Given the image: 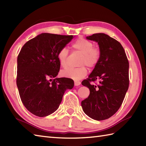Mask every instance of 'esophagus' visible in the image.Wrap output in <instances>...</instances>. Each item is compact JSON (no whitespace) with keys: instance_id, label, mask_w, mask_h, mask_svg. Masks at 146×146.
Masks as SVG:
<instances>
[{"instance_id":"1","label":"esophagus","mask_w":146,"mask_h":146,"mask_svg":"<svg viewBox=\"0 0 146 146\" xmlns=\"http://www.w3.org/2000/svg\"><path fill=\"white\" fill-rule=\"evenodd\" d=\"M80 82H79V81H75V86H78V85H80Z\"/></svg>"}]
</instances>
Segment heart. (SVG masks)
I'll use <instances>...</instances> for the list:
<instances>
[{
    "label": "heart",
    "instance_id": "b5f03b06",
    "mask_svg": "<svg viewBox=\"0 0 146 146\" xmlns=\"http://www.w3.org/2000/svg\"><path fill=\"white\" fill-rule=\"evenodd\" d=\"M71 47L73 51L82 54L79 62V65L82 66L63 70L61 75L65 78L77 81L84 78L87 74V68L85 66L93 68L97 64L100 58V51L97 48L94 47L92 42L85 38L78 39ZM68 50L66 48H61L58 52V59L61 67L63 68L68 67Z\"/></svg>",
    "mask_w": 146,
    "mask_h": 146
}]
</instances>
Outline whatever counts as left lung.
<instances>
[{"mask_svg": "<svg viewBox=\"0 0 146 146\" xmlns=\"http://www.w3.org/2000/svg\"><path fill=\"white\" fill-rule=\"evenodd\" d=\"M86 39L98 42L100 58L88 78L82 82L90 90L82 107L92 119L104 120L117 112L125 98L129 85V61L122 46L109 36L97 33ZM96 81L99 83L91 84Z\"/></svg>", "mask_w": 146, "mask_h": 146, "instance_id": "left-lung-1", "label": "left lung"}]
</instances>
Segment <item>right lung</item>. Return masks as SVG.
<instances>
[{"label":"right lung","instance_id":"obj_1","mask_svg":"<svg viewBox=\"0 0 146 146\" xmlns=\"http://www.w3.org/2000/svg\"><path fill=\"white\" fill-rule=\"evenodd\" d=\"M73 36L42 33L26 42L17 56L16 83L24 106L36 116H48L56 110L73 80L55 78L60 69L58 52Z\"/></svg>","mask_w":146,"mask_h":146}]
</instances>
